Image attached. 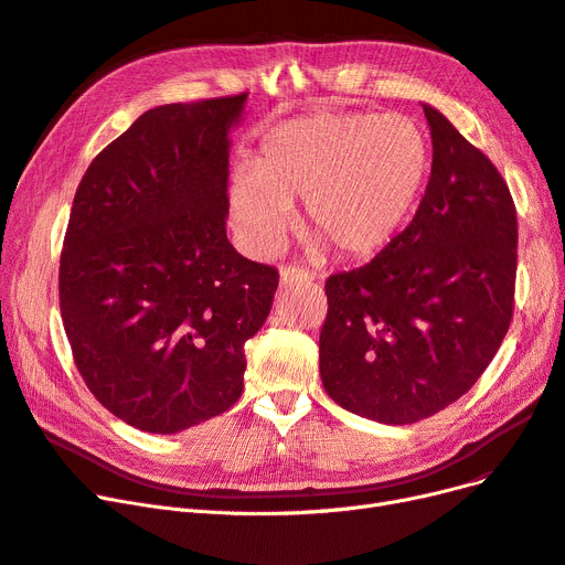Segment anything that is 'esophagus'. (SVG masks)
<instances>
[{
  "label": "esophagus",
  "mask_w": 565,
  "mask_h": 565,
  "mask_svg": "<svg viewBox=\"0 0 565 565\" xmlns=\"http://www.w3.org/2000/svg\"><path fill=\"white\" fill-rule=\"evenodd\" d=\"M279 279L284 286H294V284H309L315 281V271H309L305 267H296V265H288L279 269Z\"/></svg>",
  "instance_id": "1"
}]
</instances>
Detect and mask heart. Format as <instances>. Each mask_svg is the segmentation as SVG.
I'll return each instance as SVG.
<instances>
[{"mask_svg": "<svg viewBox=\"0 0 565 565\" xmlns=\"http://www.w3.org/2000/svg\"><path fill=\"white\" fill-rule=\"evenodd\" d=\"M430 141L398 114H315L286 122L230 185V216L258 256L281 246L305 200L309 230L347 260L398 237L430 174ZM323 242L319 246H323Z\"/></svg>", "mask_w": 565, "mask_h": 565, "instance_id": "1", "label": "heart"}]
</instances>
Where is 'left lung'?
<instances>
[{"label":"left lung","instance_id":"8db88e82","mask_svg":"<svg viewBox=\"0 0 565 565\" xmlns=\"http://www.w3.org/2000/svg\"><path fill=\"white\" fill-rule=\"evenodd\" d=\"M426 193L367 265L326 281V393L365 419L405 426L472 388L503 344L516 279V209L495 164L428 104Z\"/></svg>","mask_w":565,"mask_h":565}]
</instances>
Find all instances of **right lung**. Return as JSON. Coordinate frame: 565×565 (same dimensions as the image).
<instances>
[{"label": "right lung", "mask_w": 565, "mask_h": 565, "mask_svg": "<svg viewBox=\"0 0 565 565\" xmlns=\"http://www.w3.org/2000/svg\"><path fill=\"white\" fill-rule=\"evenodd\" d=\"M246 93L141 114L83 174L60 311L95 398L146 433L233 407L279 271L227 242L230 130Z\"/></svg>", "instance_id": "1"}]
</instances>
